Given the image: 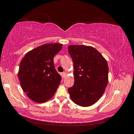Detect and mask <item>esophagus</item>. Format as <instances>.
Instances as JSON below:
<instances>
[{
  "label": "esophagus",
  "instance_id": "obj_1",
  "mask_svg": "<svg viewBox=\"0 0 134 134\" xmlns=\"http://www.w3.org/2000/svg\"><path fill=\"white\" fill-rule=\"evenodd\" d=\"M62 75H63V78H65V76L66 75V72H63V73H62Z\"/></svg>",
  "mask_w": 134,
  "mask_h": 134
}]
</instances>
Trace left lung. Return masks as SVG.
Wrapping results in <instances>:
<instances>
[{
	"mask_svg": "<svg viewBox=\"0 0 134 134\" xmlns=\"http://www.w3.org/2000/svg\"><path fill=\"white\" fill-rule=\"evenodd\" d=\"M68 51L74 64V84L68 88L70 98L80 106H90L102 97L107 86V61L92 46L69 45Z\"/></svg>",
	"mask_w": 134,
	"mask_h": 134,
	"instance_id": "8db88e82",
	"label": "left lung"
}]
</instances>
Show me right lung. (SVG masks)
Wrapping results in <instances>:
<instances>
[{
    "mask_svg": "<svg viewBox=\"0 0 134 134\" xmlns=\"http://www.w3.org/2000/svg\"><path fill=\"white\" fill-rule=\"evenodd\" d=\"M63 44H44L28 52L19 65L18 78L24 92L35 102L51 99L62 80L56 71L54 58Z\"/></svg>",
    "mask_w": 134,
    "mask_h": 134,
    "instance_id": "1",
    "label": "right lung"
}]
</instances>
